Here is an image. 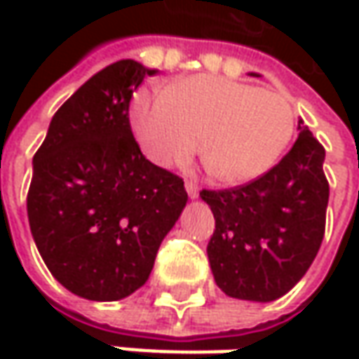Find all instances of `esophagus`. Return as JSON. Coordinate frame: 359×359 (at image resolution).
Returning a JSON list of instances; mask_svg holds the SVG:
<instances>
[{"mask_svg": "<svg viewBox=\"0 0 359 359\" xmlns=\"http://www.w3.org/2000/svg\"><path fill=\"white\" fill-rule=\"evenodd\" d=\"M186 191L189 198H198V191H200V187H198V184H196V182H189V180H187Z\"/></svg>", "mask_w": 359, "mask_h": 359, "instance_id": "34e87169", "label": "esophagus"}]
</instances>
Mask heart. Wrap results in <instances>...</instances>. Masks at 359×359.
I'll return each instance as SVG.
<instances>
[{
	"mask_svg": "<svg viewBox=\"0 0 359 359\" xmlns=\"http://www.w3.org/2000/svg\"><path fill=\"white\" fill-rule=\"evenodd\" d=\"M131 131L144 156L156 165L184 163L198 151L205 170L224 184H245L269 172L296 130L287 97L198 74L142 90L130 105Z\"/></svg>",
	"mask_w": 359,
	"mask_h": 359,
	"instance_id": "heart-1",
	"label": "heart"
}]
</instances>
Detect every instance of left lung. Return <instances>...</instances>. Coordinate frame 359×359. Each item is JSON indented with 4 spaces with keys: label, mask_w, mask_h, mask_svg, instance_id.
I'll return each instance as SVG.
<instances>
[{
    "label": "left lung",
    "mask_w": 359,
    "mask_h": 359,
    "mask_svg": "<svg viewBox=\"0 0 359 359\" xmlns=\"http://www.w3.org/2000/svg\"><path fill=\"white\" fill-rule=\"evenodd\" d=\"M296 144L269 172L229 189H201L215 229L208 257L229 297L273 302L287 294L322 245L330 184L325 149L304 121Z\"/></svg>",
    "instance_id": "8db88e82"
}]
</instances>
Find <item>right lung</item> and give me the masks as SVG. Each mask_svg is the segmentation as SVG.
<instances>
[{
  "instance_id": "obj_1",
  "label": "right lung",
  "mask_w": 359,
  "mask_h": 359,
  "mask_svg": "<svg viewBox=\"0 0 359 359\" xmlns=\"http://www.w3.org/2000/svg\"><path fill=\"white\" fill-rule=\"evenodd\" d=\"M111 63L55 111L34 156L27 217L51 276L72 294L116 302L140 290L186 208L184 180L145 159L130 102L145 76Z\"/></svg>"
}]
</instances>
